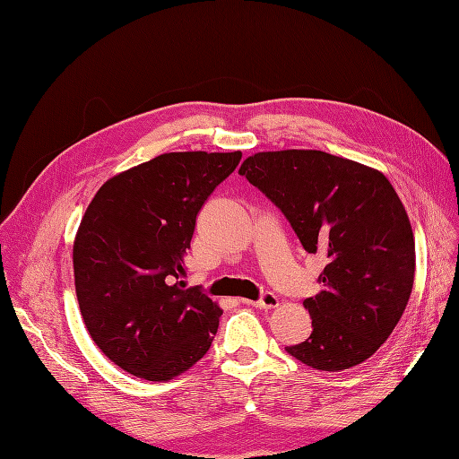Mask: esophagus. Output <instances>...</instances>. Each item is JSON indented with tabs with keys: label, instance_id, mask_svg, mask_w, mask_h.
Returning a JSON list of instances; mask_svg holds the SVG:
<instances>
[{
	"label": "esophagus",
	"instance_id": "esophagus-1",
	"mask_svg": "<svg viewBox=\"0 0 459 459\" xmlns=\"http://www.w3.org/2000/svg\"><path fill=\"white\" fill-rule=\"evenodd\" d=\"M245 304H251L255 308H262V310H272L280 304V299H277L273 293H264L258 300H245Z\"/></svg>",
	"mask_w": 459,
	"mask_h": 459
}]
</instances>
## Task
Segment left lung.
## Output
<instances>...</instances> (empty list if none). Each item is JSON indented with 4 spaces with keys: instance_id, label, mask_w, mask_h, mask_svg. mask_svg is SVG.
Here are the masks:
<instances>
[{
    "instance_id": "obj_1",
    "label": "left lung",
    "mask_w": 459,
    "mask_h": 459,
    "mask_svg": "<svg viewBox=\"0 0 459 459\" xmlns=\"http://www.w3.org/2000/svg\"><path fill=\"white\" fill-rule=\"evenodd\" d=\"M239 174L280 208L304 251L327 260L322 290L304 300L310 337L285 351L319 371L366 362L413 287V231L391 182L359 162L302 149L256 152Z\"/></svg>"
}]
</instances>
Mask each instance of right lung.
<instances>
[{
  "label": "right lung",
  "mask_w": 459,
  "mask_h": 459,
  "mask_svg": "<svg viewBox=\"0 0 459 459\" xmlns=\"http://www.w3.org/2000/svg\"><path fill=\"white\" fill-rule=\"evenodd\" d=\"M241 151L166 152L101 186L73 248L82 317L103 354L135 377L169 381L211 349L221 310L179 281L197 214Z\"/></svg>",
  "instance_id": "add662e5"
}]
</instances>
